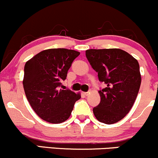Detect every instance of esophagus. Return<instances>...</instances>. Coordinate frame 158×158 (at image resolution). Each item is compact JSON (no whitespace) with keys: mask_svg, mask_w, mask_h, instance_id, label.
<instances>
[{"mask_svg":"<svg viewBox=\"0 0 158 158\" xmlns=\"http://www.w3.org/2000/svg\"><path fill=\"white\" fill-rule=\"evenodd\" d=\"M84 93V95H86H86H88L90 93V91H88V92H85V93Z\"/></svg>","mask_w":158,"mask_h":158,"instance_id":"34e87169","label":"esophagus"}]
</instances>
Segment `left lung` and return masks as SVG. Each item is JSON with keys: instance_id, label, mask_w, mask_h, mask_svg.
<instances>
[{"instance_id": "left-lung-1", "label": "left lung", "mask_w": 158, "mask_h": 158, "mask_svg": "<svg viewBox=\"0 0 158 158\" xmlns=\"http://www.w3.org/2000/svg\"><path fill=\"white\" fill-rule=\"evenodd\" d=\"M86 56L106 87L98 91L101 102L93 108L99 122L116 123L129 113L141 84L139 65L135 58L118 48L89 49Z\"/></svg>"}]
</instances>
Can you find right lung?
I'll use <instances>...</instances> for the list:
<instances>
[{"label":"right lung","instance_id":"right-lung-1","mask_svg":"<svg viewBox=\"0 0 158 158\" xmlns=\"http://www.w3.org/2000/svg\"><path fill=\"white\" fill-rule=\"evenodd\" d=\"M78 51L65 48L42 51L24 65L23 80L24 93L35 113L41 118L53 124L69 118L80 94L63 89L62 81L66 79L72 62Z\"/></svg>","mask_w":158,"mask_h":158}]
</instances>
